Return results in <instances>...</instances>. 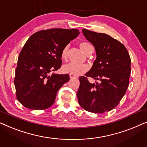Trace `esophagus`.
I'll use <instances>...</instances> for the list:
<instances>
[{
	"label": "esophagus",
	"instance_id": "esophagus-1",
	"mask_svg": "<svg viewBox=\"0 0 147 147\" xmlns=\"http://www.w3.org/2000/svg\"><path fill=\"white\" fill-rule=\"evenodd\" d=\"M69 78H71V79H73V78H76V76L72 75V74H69Z\"/></svg>",
	"mask_w": 147,
	"mask_h": 147
}]
</instances>
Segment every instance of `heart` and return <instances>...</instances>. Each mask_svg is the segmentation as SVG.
I'll use <instances>...</instances> for the list:
<instances>
[{"label": "heart", "mask_w": 147, "mask_h": 147, "mask_svg": "<svg viewBox=\"0 0 147 147\" xmlns=\"http://www.w3.org/2000/svg\"><path fill=\"white\" fill-rule=\"evenodd\" d=\"M92 47V45L87 42H82L80 43V47L82 49V51L84 53L87 54L89 51L90 48ZM68 50H69V46L66 45L63 47L61 51V59L63 61H67L68 58ZM88 70V67L86 65L82 64V65H78L73 63H69L66 65H64L62 67V71L63 73L72 74L74 76H80L82 74L86 73Z\"/></svg>", "instance_id": "obj_1"}]
</instances>
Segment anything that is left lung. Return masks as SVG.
Wrapping results in <instances>:
<instances>
[{"instance_id":"1","label":"left lung","mask_w":147,"mask_h":147,"mask_svg":"<svg viewBox=\"0 0 147 147\" xmlns=\"http://www.w3.org/2000/svg\"><path fill=\"white\" fill-rule=\"evenodd\" d=\"M82 33L94 46L97 57L86 76L80 77L78 102L84 110L93 113L110 111L128 87L131 72L129 53L123 44L110 35L85 29ZM87 77L98 82L90 83Z\"/></svg>"}]
</instances>
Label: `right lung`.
<instances>
[{
  "mask_svg": "<svg viewBox=\"0 0 147 147\" xmlns=\"http://www.w3.org/2000/svg\"><path fill=\"white\" fill-rule=\"evenodd\" d=\"M80 34L78 29H51L32 35L20 52L14 80L17 98L25 107L44 110L55 102L68 74H52L61 66V51Z\"/></svg>",
  "mask_w": 147,
  "mask_h": 147,
  "instance_id": "add662e5",
  "label": "right lung"
}]
</instances>
